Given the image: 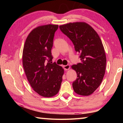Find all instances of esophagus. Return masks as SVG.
<instances>
[{
  "label": "esophagus",
  "mask_w": 123,
  "mask_h": 123,
  "mask_svg": "<svg viewBox=\"0 0 123 123\" xmlns=\"http://www.w3.org/2000/svg\"><path fill=\"white\" fill-rule=\"evenodd\" d=\"M63 68H64V69L65 70H69L70 69V66L68 65V64H67V65H65V66H63Z\"/></svg>",
  "instance_id": "1"
}]
</instances>
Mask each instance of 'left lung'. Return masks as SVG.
<instances>
[{
	"instance_id": "left-lung-1",
	"label": "left lung",
	"mask_w": 123,
	"mask_h": 123,
	"mask_svg": "<svg viewBox=\"0 0 123 123\" xmlns=\"http://www.w3.org/2000/svg\"><path fill=\"white\" fill-rule=\"evenodd\" d=\"M59 28L80 53V63L71 67L77 74L73 88L76 94L88 96L98 88L105 73L106 57L103 43L94 29L85 22L69 23Z\"/></svg>"
}]
</instances>
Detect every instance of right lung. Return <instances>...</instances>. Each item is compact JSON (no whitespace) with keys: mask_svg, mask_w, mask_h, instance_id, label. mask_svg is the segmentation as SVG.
I'll list each match as a JSON object with an SVG mask.
<instances>
[{"mask_svg":"<svg viewBox=\"0 0 123 123\" xmlns=\"http://www.w3.org/2000/svg\"><path fill=\"white\" fill-rule=\"evenodd\" d=\"M58 25L37 26L28 35L23 50V66L27 79L34 91L42 97L57 94L62 81L64 69L50 62L54 34Z\"/></svg>","mask_w":123,"mask_h":123,"instance_id":"1","label":"right lung"}]
</instances>
